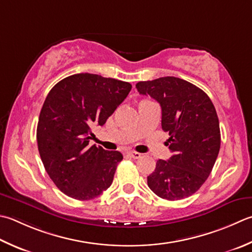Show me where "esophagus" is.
<instances>
[{"instance_id": "obj_1", "label": "esophagus", "mask_w": 252, "mask_h": 252, "mask_svg": "<svg viewBox=\"0 0 252 252\" xmlns=\"http://www.w3.org/2000/svg\"><path fill=\"white\" fill-rule=\"evenodd\" d=\"M127 154H129L132 158H134V159H137V158H140V157L142 156V154H140V153H137V152H134V151H131V152H129L127 153Z\"/></svg>"}]
</instances>
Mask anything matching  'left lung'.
<instances>
[{"label": "left lung", "instance_id": "obj_1", "mask_svg": "<svg viewBox=\"0 0 252 252\" xmlns=\"http://www.w3.org/2000/svg\"><path fill=\"white\" fill-rule=\"evenodd\" d=\"M161 107V129L169 132L166 145L172 156L159 159L147 177L159 198L175 201L192 195L210 176L220 147V122L210 97L193 84L166 76L135 85Z\"/></svg>", "mask_w": 252, "mask_h": 252}]
</instances>
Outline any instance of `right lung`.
Listing matches in <instances>:
<instances>
[{"label":"right lung","mask_w":252,"mask_h":252,"mask_svg":"<svg viewBox=\"0 0 252 252\" xmlns=\"http://www.w3.org/2000/svg\"><path fill=\"white\" fill-rule=\"evenodd\" d=\"M131 88L127 82L80 73L49 92L39 116L38 150L44 169L64 194L92 200L111 186L123 156L88 145L91 126L105 125Z\"/></svg>","instance_id":"add662e5"}]
</instances>
